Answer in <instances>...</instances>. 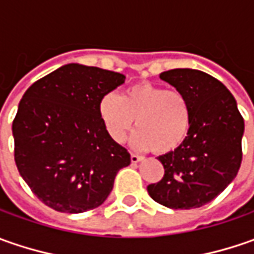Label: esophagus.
Masks as SVG:
<instances>
[{
	"label": "esophagus",
	"mask_w": 254,
	"mask_h": 254,
	"mask_svg": "<svg viewBox=\"0 0 254 254\" xmlns=\"http://www.w3.org/2000/svg\"><path fill=\"white\" fill-rule=\"evenodd\" d=\"M131 162L132 164H137V162H140L142 160V157L141 155H137V154H131Z\"/></svg>",
	"instance_id": "34e87169"
}]
</instances>
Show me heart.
<instances>
[{
    "label": "heart",
    "instance_id": "1",
    "mask_svg": "<svg viewBox=\"0 0 254 254\" xmlns=\"http://www.w3.org/2000/svg\"><path fill=\"white\" fill-rule=\"evenodd\" d=\"M99 116L107 134L123 142L131 130L134 119L138 128L132 134V145L158 154L178 148L190 127V106L178 90H165L152 83L127 87L122 96L104 94L99 103Z\"/></svg>",
    "mask_w": 254,
    "mask_h": 254
}]
</instances>
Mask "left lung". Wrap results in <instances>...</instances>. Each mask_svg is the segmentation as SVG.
Instances as JSON below:
<instances>
[{
  "mask_svg": "<svg viewBox=\"0 0 254 254\" xmlns=\"http://www.w3.org/2000/svg\"><path fill=\"white\" fill-rule=\"evenodd\" d=\"M160 77L188 99L190 127L178 148L158 157L164 177L147 190L171 209L200 208L238 175L245 122L232 93L210 74L172 69Z\"/></svg>",
  "mask_w": 254,
  "mask_h": 254,
  "instance_id": "1",
  "label": "left lung"
}]
</instances>
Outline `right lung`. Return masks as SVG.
<instances>
[{
	"instance_id": "add662e5",
	"label": "right lung",
	"mask_w": 254,
	"mask_h": 254,
	"mask_svg": "<svg viewBox=\"0 0 254 254\" xmlns=\"http://www.w3.org/2000/svg\"><path fill=\"white\" fill-rule=\"evenodd\" d=\"M126 76L79 64L36 80L22 96L12 123L21 177L46 206L80 213L107 199L130 154L107 134L99 116L104 94Z\"/></svg>"
}]
</instances>
